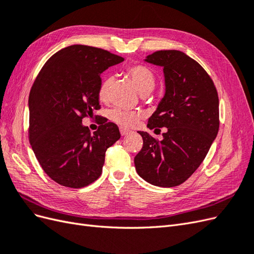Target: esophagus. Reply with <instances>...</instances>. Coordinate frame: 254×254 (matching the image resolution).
I'll use <instances>...</instances> for the list:
<instances>
[{"label":"esophagus","instance_id":"obj_1","mask_svg":"<svg viewBox=\"0 0 254 254\" xmlns=\"http://www.w3.org/2000/svg\"><path fill=\"white\" fill-rule=\"evenodd\" d=\"M120 131H121V134H122V135H127V134H129V133H131V131H130V130H127V129L123 128V127L120 128Z\"/></svg>","mask_w":254,"mask_h":254}]
</instances>
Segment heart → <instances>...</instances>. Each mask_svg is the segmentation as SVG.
<instances>
[{"mask_svg":"<svg viewBox=\"0 0 254 254\" xmlns=\"http://www.w3.org/2000/svg\"><path fill=\"white\" fill-rule=\"evenodd\" d=\"M126 74L132 80L140 94H148L155 88L156 78L150 68L142 64L129 65L126 68ZM113 80L111 77H105L99 84L98 98L103 103H108L112 89ZM111 120L123 127H134L142 118L140 112L129 111L125 109H114L110 113Z\"/></svg>","mask_w":254,"mask_h":254,"instance_id":"b5f03b06","label":"heart"}]
</instances>
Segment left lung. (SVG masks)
<instances>
[{
	"mask_svg": "<svg viewBox=\"0 0 254 254\" xmlns=\"http://www.w3.org/2000/svg\"><path fill=\"white\" fill-rule=\"evenodd\" d=\"M145 61L162 66L165 78L164 97L147 127L166 131L162 141L139 131L143 147L134 158L135 170L153 186L177 187L202 163L218 133L217 90L204 68L183 52L158 51Z\"/></svg>",
	"mask_w": 254,
	"mask_h": 254,
	"instance_id": "8db88e82",
	"label": "left lung"
}]
</instances>
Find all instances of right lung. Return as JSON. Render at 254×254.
Listing matches in <instances>:
<instances>
[{"instance_id": "right-lung-1", "label": "right lung", "mask_w": 254, "mask_h": 254, "mask_svg": "<svg viewBox=\"0 0 254 254\" xmlns=\"http://www.w3.org/2000/svg\"><path fill=\"white\" fill-rule=\"evenodd\" d=\"M124 58L75 44L45 63L28 97V137L43 171L60 186L80 189L102 174L105 153L120 137L119 127L104 121L91 133L82 119L101 109V74Z\"/></svg>"}]
</instances>
